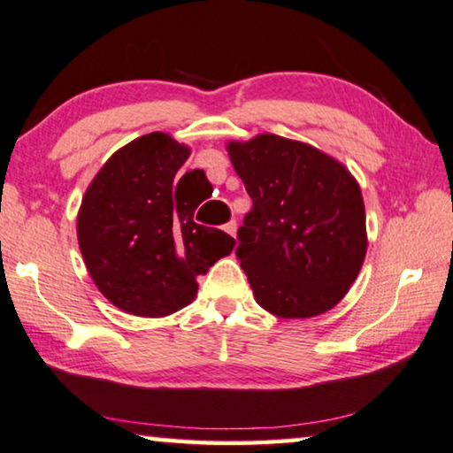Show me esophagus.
I'll list each match as a JSON object with an SVG mask.
<instances>
[{
    "instance_id": "1",
    "label": "esophagus",
    "mask_w": 453,
    "mask_h": 453,
    "mask_svg": "<svg viewBox=\"0 0 453 453\" xmlns=\"http://www.w3.org/2000/svg\"><path fill=\"white\" fill-rule=\"evenodd\" d=\"M222 228H225V231H226L228 234H231V237H237V222H234V220L226 222V225L222 226Z\"/></svg>"
}]
</instances>
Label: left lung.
<instances>
[{
    "mask_svg": "<svg viewBox=\"0 0 453 453\" xmlns=\"http://www.w3.org/2000/svg\"><path fill=\"white\" fill-rule=\"evenodd\" d=\"M226 150L253 200L237 259L257 304L280 319L331 311L368 251L357 180L335 157L278 134L231 141Z\"/></svg>",
    "mask_w": 453,
    "mask_h": 453,
    "instance_id": "1",
    "label": "left lung"
}]
</instances>
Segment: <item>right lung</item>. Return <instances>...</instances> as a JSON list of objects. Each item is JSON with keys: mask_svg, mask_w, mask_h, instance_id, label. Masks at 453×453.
<instances>
[{"mask_svg": "<svg viewBox=\"0 0 453 453\" xmlns=\"http://www.w3.org/2000/svg\"><path fill=\"white\" fill-rule=\"evenodd\" d=\"M192 149L165 133L130 141L104 163L77 212L85 267L104 296L134 317L188 306L196 278L233 251L234 239L194 222L202 169L178 172Z\"/></svg>", "mask_w": 453, "mask_h": 453, "instance_id": "obj_1", "label": "right lung"}]
</instances>
